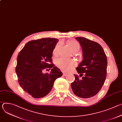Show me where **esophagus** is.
Listing matches in <instances>:
<instances>
[{
    "instance_id": "obj_1",
    "label": "esophagus",
    "mask_w": 122,
    "mask_h": 122,
    "mask_svg": "<svg viewBox=\"0 0 122 122\" xmlns=\"http://www.w3.org/2000/svg\"><path fill=\"white\" fill-rule=\"evenodd\" d=\"M62 73H63V75H64V76H66L67 74H68L67 72H65V71H62Z\"/></svg>"
}]
</instances>
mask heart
I'll use <instances>...</instances> for the list:
<instances>
[{
  "label": "heart",
  "mask_w": 122,
  "mask_h": 122,
  "mask_svg": "<svg viewBox=\"0 0 122 122\" xmlns=\"http://www.w3.org/2000/svg\"><path fill=\"white\" fill-rule=\"evenodd\" d=\"M68 46L73 52H77L80 49V44L76 41H70L67 43ZM61 46V43L56 45L53 51V55L56 57L59 55V50ZM76 64L73 60H68L63 58L58 59L56 62V66L63 71H67L71 68Z\"/></svg>",
  "instance_id": "1"
}]
</instances>
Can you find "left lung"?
I'll use <instances>...</instances> for the list:
<instances>
[{"label":"left lung","instance_id":"obj_1","mask_svg":"<svg viewBox=\"0 0 122 122\" xmlns=\"http://www.w3.org/2000/svg\"><path fill=\"white\" fill-rule=\"evenodd\" d=\"M80 42L83 52V60L76 68L80 77L74 75L75 81L71 84L73 93L77 97L88 98L100 90L107 75V59L101 46L83 37L75 38Z\"/></svg>","mask_w":122,"mask_h":122}]
</instances>
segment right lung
Masks as SVG:
<instances>
[{
    "instance_id": "obj_1",
    "label": "right lung",
    "mask_w": 122,
    "mask_h": 122,
    "mask_svg": "<svg viewBox=\"0 0 122 122\" xmlns=\"http://www.w3.org/2000/svg\"><path fill=\"white\" fill-rule=\"evenodd\" d=\"M58 41V39L50 38L31 41L17 56L15 71L19 83L24 91L34 98L47 95L56 80L63 75L51 59ZM45 69H51V72L43 74Z\"/></svg>"
}]
</instances>
